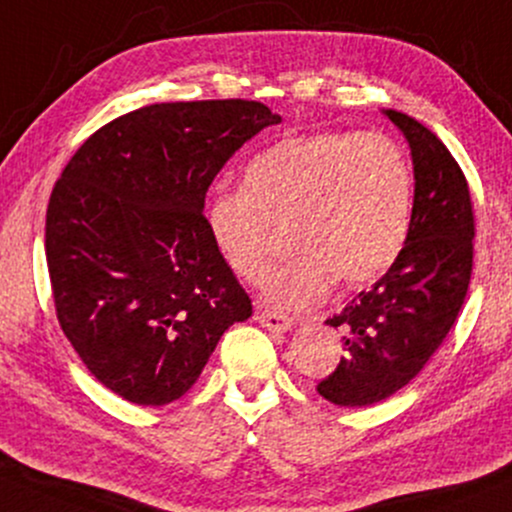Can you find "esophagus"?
<instances>
[{"instance_id":"1","label":"esophagus","mask_w":512,"mask_h":512,"mask_svg":"<svg viewBox=\"0 0 512 512\" xmlns=\"http://www.w3.org/2000/svg\"><path fill=\"white\" fill-rule=\"evenodd\" d=\"M257 322H260L264 329H269V331H288L293 326L291 317L281 315V312H272V310L257 312Z\"/></svg>"}]
</instances>
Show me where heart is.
<instances>
[{"label":"heart","instance_id":"obj_1","mask_svg":"<svg viewBox=\"0 0 512 512\" xmlns=\"http://www.w3.org/2000/svg\"><path fill=\"white\" fill-rule=\"evenodd\" d=\"M415 181L405 152L384 133L286 135L245 166L243 188L217 190L205 207L214 250L243 281L264 276L276 229L295 255L267 281V300L303 310L334 279L360 288L389 272L410 229Z\"/></svg>","mask_w":512,"mask_h":512}]
</instances>
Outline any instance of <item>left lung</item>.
Segmentation results:
<instances>
[{
	"label": "left lung",
	"instance_id": "left-lung-1",
	"mask_svg": "<svg viewBox=\"0 0 512 512\" xmlns=\"http://www.w3.org/2000/svg\"><path fill=\"white\" fill-rule=\"evenodd\" d=\"M384 114L410 145L415 202L389 272L326 319L343 334L346 355L317 391L343 408L379 403L422 372L458 319L472 276L474 212L463 169L420 121Z\"/></svg>",
	"mask_w": 512,
	"mask_h": 512
}]
</instances>
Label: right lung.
I'll list each match as a JSON object with an SVG mask.
<instances>
[{
    "label": "right lung",
    "instance_id": "1",
    "mask_svg": "<svg viewBox=\"0 0 512 512\" xmlns=\"http://www.w3.org/2000/svg\"><path fill=\"white\" fill-rule=\"evenodd\" d=\"M281 116L252 100L162 102L109 121L54 183L45 250L61 331L116 396L166 405L252 315L214 250L205 195Z\"/></svg>",
    "mask_w": 512,
    "mask_h": 512
}]
</instances>
